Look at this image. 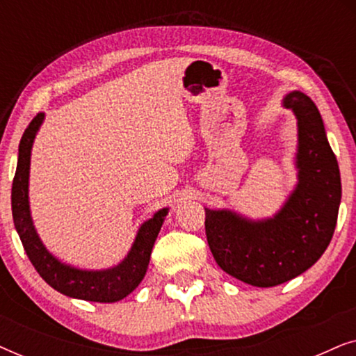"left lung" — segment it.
<instances>
[{
	"mask_svg": "<svg viewBox=\"0 0 356 356\" xmlns=\"http://www.w3.org/2000/svg\"><path fill=\"white\" fill-rule=\"evenodd\" d=\"M298 120V184L272 218L206 209V235L222 270L254 286H275L308 270L323 256L337 223L342 184L318 106L308 95L284 99Z\"/></svg>",
	"mask_w": 356,
	"mask_h": 356,
	"instance_id": "1",
	"label": "left lung"
}]
</instances>
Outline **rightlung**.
Returning <instances> with one entry per match:
<instances>
[{"label":"right lung","instance_id":"right-lung-1","mask_svg":"<svg viewBox=\"0 0 356 356\" xmlns=\"http://www.w3.org/2000/svg\"><path fill=\"white\" fill-rule=\"evenodd\" d=\"M43 113H38L24 131L19 144L17 168L13 179L11 207L14 227L21 238L32 266L48 285L60 293L97 303H115L128 296L144 279L150 261L154 243L167 217L168 209H160L152 218L140 225L133 248L121 264L104 270H82L63 264L47 251L33 227L31 209H29V168H31V150L33 139L43 121Z\"/></svg>","mask_w":356,"mask_h":356}]
</instances>
